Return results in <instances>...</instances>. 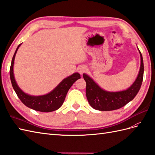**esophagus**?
<instances>
[{"instance_id":"1","label":"esophagus","mask_w":155,"mask_h":155,"mask_svg":"<svg viewBox=\"0 0 155 155\" xmlns=\"http://www.w3.org/2000/svg\"><path fill=\"white\" fill-rule=\"evenodd\" d=\"M86 71V67L84 65H81L78 67V71L81 74H82Z\"/></svg>"}]
</instances>
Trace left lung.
I'll use <instances>...</instances> for the list:
<instances>
[{
	"instance_id": "left-lung-1",
	"label": "left lung",
	"mask_w": 155,
	"mask_h": 155,
	"mask_svg": "<svg viewBox=\"0 0 155 155\" xmlns=\"http://www.w3.org/2000/svg\"><path fill=\"white\" fill-rule=\"evenodd\" d=\"M137 49L141 58L140 69L136 81L128 89L119 92H108L102 89L88 74H83L86 82V97L92 107L104 111L116 110L124 107L136 97L141 88L144 72L142 55L138 48Z\"/></svg>"
}]
</instances>
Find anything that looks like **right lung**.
Here are the masks:
<instances>
[{
    "label": "right lung",
    "mask_w": 155,
    "mask_h": 155,
    "mask_svg": "<svg viewBox=\"0 0 155 155\" xmlns=\"http://www.w3.org/2000/svg\"><path fill=\"white\" fill-rule=\"evenodd\" d=\"M21 44L19 45L14 54L10 69V80L14 91L18 97L23 104L27 107L41 112H51L58 109L64 102L66 95L73 83L81 78L78 73H74L71 76L67 77L59 83L55 88L48 94L42 96H31L27 94L20 89L15 80L14 74V64L15 54Z\"/></svg>",
    "instance_id": "add662e5"
}]
</instances>
